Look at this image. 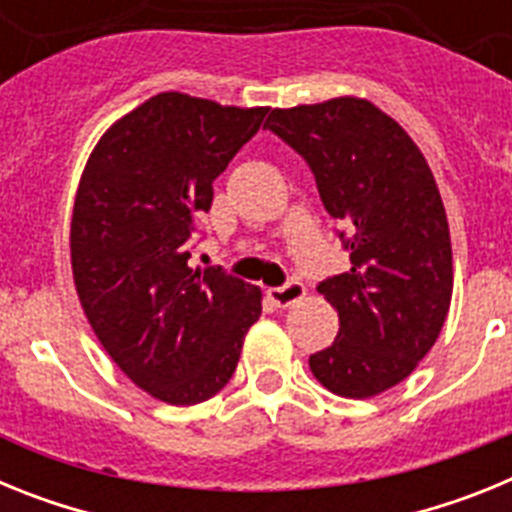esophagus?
Segmentation results:
<instances>
[{
  "label": "esophagus",
  "mask_w": 512,
  "mask_h": 512,
  "mask_svg": "<svg viewBox=\"0 0 512 512\" xmlns=\"http://www.w3.org/2000/svg\"><path fill=\"white\" fill-rule=\"evenodd\" d=\"M266 297H269L277 307H289L305 297V284L297 282V279H289V282L282 284V287L266 289Z\"/></svg>",
  "instance_id": "34e87169"
}]
</instances>
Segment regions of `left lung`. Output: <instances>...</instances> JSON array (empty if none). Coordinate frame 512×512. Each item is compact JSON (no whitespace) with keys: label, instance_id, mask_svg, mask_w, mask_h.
Segmentation results:
<instances>
[{"label":"left lung","instance_id":"1","mask_svg":"<svg viewBox=\"0 0 512 512\" xmlns=\"http://www.w3.org/2000/svg\"><path fill=\"white\" fill-rule=\"evenodd\" d=\"M264 128L305 158L351 261L318 284L341 328L310 356L312 374L341 397L390 390L431 351L451 305V238L436 179L410 135L366 99L271 110Z\"/></svg>","mask_w":512,"mask_h":512}]
</instances>
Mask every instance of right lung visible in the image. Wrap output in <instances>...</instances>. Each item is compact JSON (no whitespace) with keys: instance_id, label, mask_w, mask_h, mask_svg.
Instances as JSON below:
<instances>
[{"instance_id":"right-lung-1","label":"right lung","mask_w":512,"mask_h":512,"mask_svg":"<svg viewBox=\"0 0 512 512\" xmlns=\"http://www.w3.org/2000/svg\"><path fill=\"white\" fill-rule=\"evenodd\" d=\"M264 115L156 94L102 135L81 176L71 217L81 307L112 361L169 405L223 390L261 315L259 287L187 261L212 182Z\"/></svg>"}]
</instances>
